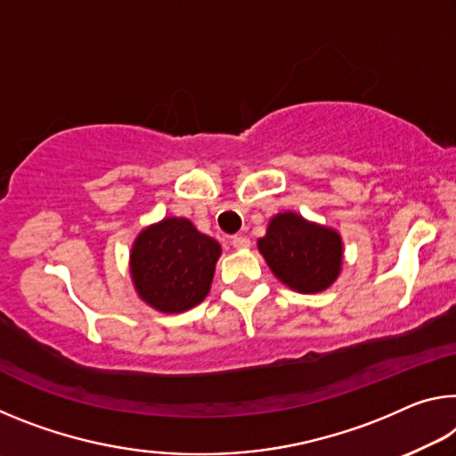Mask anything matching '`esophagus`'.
<instances>
[{
    "instance_id": "obj_1",
    "label": "esophagus",
    "mask_w": 456,
    "mask_h": 456,
    "mask_svg": "<svg viewBox=\"0 0 456 456\" xmlns=\"http://www.w3.org/2000/svg\"><path fill=\"white\" fill-rule=\"evenodd\" d=\"M231 245H233L235 249H248L251 241H249V237H245V235H235V237H231Z\"/></svg>"
}]
</instances>
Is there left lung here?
I'll return each instance as SVG.
<instances>
[{"instance_id": "8db88e82", "label": "left lung", "mask_w": 456, "mask_h": 456, "mask_svg": "<svg viewBox=\"0 0 456 456\" xmlns=\"http://www.w3.org/2000/svg\"><path fill=\"white\" fill-rule=\"evenodd\" d=\"M257 248L286 286L305 294L327 290L341 270V237L296 213L273 216Z\"/></svg>"}]
</instances>
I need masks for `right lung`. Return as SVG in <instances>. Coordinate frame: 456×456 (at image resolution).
I'll return each mask as SVG.
<instances>
[{"mask_svg": "<svg viewBox=\"0 0 456 456\" xmlns=\"http://www.w3.org/2000/svg\"><path fill=\"white\" fill-rule=\"evenodd\" d=\"M219 243L186 219H164L142 231L132 249L137 294L160 313H183L205 300L211 288Z\"/></svg>", "mask_w": 456, "mask_h": 456, "instance_id": "add662e5", "label": "right lung"}]
</instances>
